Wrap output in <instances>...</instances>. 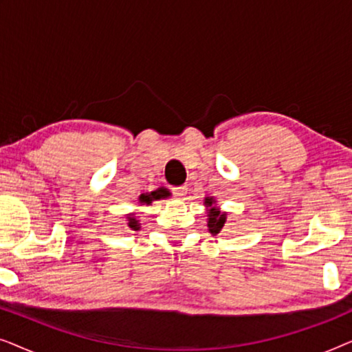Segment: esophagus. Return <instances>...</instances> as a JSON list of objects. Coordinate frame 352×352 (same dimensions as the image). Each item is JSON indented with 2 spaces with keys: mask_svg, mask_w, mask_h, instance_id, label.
Masks as SVG:
<instances>
[{
  "mask_svg": "<svg viewBox=\"0 0 352 352\" xmlns=\"http://www.w3.org/2000/svg\"><path fill=\"white\" fill-rule=\"evenodd\" d=\"M173 194H175V197H177V199H186V195H187V186L175 187V189H173Z\"/></svg>",
  "mask_w": 352,
  "mask_h": 352,
  "instance_id": "esophagus-1",
  "label": "esophagus"
}]
</instances>
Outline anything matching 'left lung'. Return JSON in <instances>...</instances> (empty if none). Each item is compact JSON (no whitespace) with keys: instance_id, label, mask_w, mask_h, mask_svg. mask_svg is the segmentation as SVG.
I'll list each match as a JSON object with an SVG mask.
<instances>
[{"instance_id":"1","label":"left lung","mask_w":352,"mask_h":352,"mask_svg":"<svg viewBox=\"0 0 352 352\" xmlns=\"http://www.w3.org/2000/svg\"><path fill=\"white\" fill-rule=\"evenodd\" d=\"M204 204L208 208V213H206L208 214V230L213 235L219 234L226 224V213L216 206V200L213 197H205Z\"/></svg>"}]
</instances>
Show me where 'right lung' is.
<instances>
[{"instance_id": "obj_1", "label": "right lung", "mask_w": 352, "mask_h": 352, "mask_svg": "<svg viewBox=\"0 0 352 352\" xmlns=\"http://www.w3.org/2000/svg\"><path fill=\"white\" fill-rule=\"evenodd\" d=\"M166 197H170V190L168 189H160L153 190V192H147V194H141L139 195V204L142 205H151L153 200H160V199H166ZM128 226L131 228L133 230H139L141 229V224H139V221L136 219V216L134 214H129L128 216Z\"/></svg>"}]
</instances>
